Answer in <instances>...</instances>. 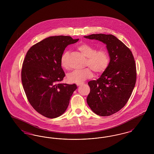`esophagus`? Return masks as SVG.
<instances>
[{"instance_id": "34e87169", "label": "esophagus", "mask_w": 154, "mask_h": 154, "mask_svg": "<svg viewBox=\"0 0 154 154\" xmlns=\"http://www.w3.org/2000/svg\"><path fill=\"white\" fill-rule=\"evenodd\" d=\"M82 84H83V83H81V82H79V83H77V84H76V85H77V86H80V85H82Z\"/></svg>"}]
</instances>
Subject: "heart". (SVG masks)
<instances>
[{
  "instance_id": "1",
  "label": "heart",
  "mask_w": 154,
  "mask_h": 154,
  "mask_svg": "<svg viewBox=\"0 0 154 154\" xmlns=\"http://www.w3.org/2000/svg\"><path fill=\"white\" fill-rule=\"evenodd\" d=\"M77 49L81 53L87 58L85 66L86 67L82 70H75L67 75V79L70 82H82L83 81L91 78L93 76V70L96 74L103 73L109 66L110 59L107 53L104 50L100 49L96 50V48L86 43H82L78 45ZM69 55V52H65L61 57L60 63L65 69H68L66 64V59Z\"/></svg>"
}]
</instances>
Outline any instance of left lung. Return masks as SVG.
I'll return each instance as SVG.
<instances>
[{
    "mask_svg": "<svg viewBox=\"0 0 154 154\" xmlns=\"http://www.w3.org/2000/svg\"><path fill=\"white\" fill-rule=\"evenodd\" d=\"M106 44L110 60L97 80L90 81L87 102L96 114L110 116L128 102L136 81V66L130 49L112 35L92 34L84 36Z\"/></svg>",
    "mask_w": 154,
    "mask_h": 154,
    "instance_id": "1",
    "label": "left lung"
}]
</instances>
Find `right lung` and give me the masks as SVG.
I'll return each instance as SVG.
<instances>
[{
  "label": "right lung",
  "mask_w": 154,
  "mask_h": 154,
  "mask_svg": "<svg viewBox=\"0 0 154 154\" xmlns=\"http://www.w3.org/2000/svg\"><path fill=\"white\" fill-rule=\"evenodd\" d=\"M79 38L67 36L47 37L32 46L23 60L22 85L30 105L45 117L55 118L66 111L77 85L60 84L65 76L60 58L65 49Z\"/></svg>",
  "instance_id": "add662e5"
}]
</instances>
